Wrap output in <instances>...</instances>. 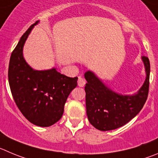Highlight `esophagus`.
<instances>
[{
  "mask_svg": "<svg viewBox=\"0 0 158 158\" xmlns=\"http://www.w3.org/2000/svg\"><path fill=\"white\" fill-rule=\"evenodd\" d=\"M85 84H86L85 79L82 76H79V78H78V86H80V87H83L85 86Z\"/></svg>",
  "mask_w": 158,
  "mask_h": 158,
  "instance_id": "esophagus-1",
  "label": "esophagus"
}]
</instances>
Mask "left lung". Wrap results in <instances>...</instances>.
<instances>
[{
    "mask_svg": "<svg viewBox=\"0 0 158 158\" xmlns=\"http://www.w3.org/2000/svg\"><path fill=\"white\" fill-rule=\"evenodd\" d=\"M146 79L140 89L132 95L114 92L92 71L85 72L86 114L93 126L101 131L122 127L138 114L143 107L149 90L150 61L143 56Z\"/></svg>",
    "mask_w": 158,
    "mask_h": 158,
    "instance_id": "left-lung-1",
    "label": "left lung"
}]
</instances>
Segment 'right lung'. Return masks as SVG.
I'll return each instance as SVG.
<instances>
[{"label":"right lung","instance_id":"right-lung-1","mask_svg":"<svg viewBox=\"0 0 158 158\" xmlns=\"http://www.w3.org/2000/svg\"><path fill=\"white\" fill-rule=\"evenodd\" d=\"M36 21L20 38L12 51L8 82L16 105L35 126L48 127L61 119L67 98L77 86L78 78L61 74L55 68L35 70L23 57V47Z\"/></svg>","mask_w":158,"mask_h":158}]
</instances>
